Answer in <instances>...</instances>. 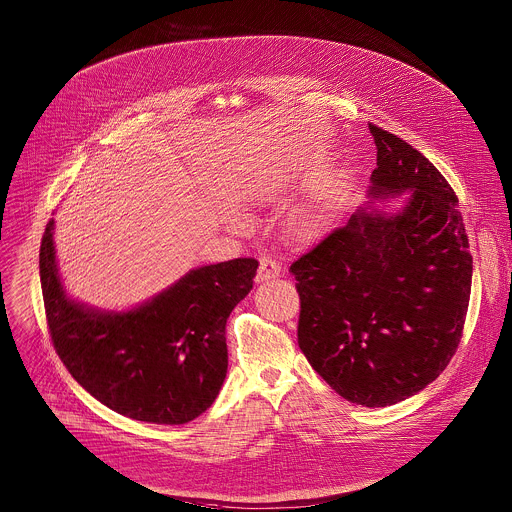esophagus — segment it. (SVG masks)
Returning <instances> with one entry per match:
<instances>
[{"label": "esophagus", "mask_w": 512, "mask_h": 512, "mask_svg": "<svg viewBox=\"0 0 512 512\" xmlns=\"http://www.w3.org/2000/svg\"><path fill=\"white\" fill-rule=\"evenodd\" d=\"M281 273V267L271 259V257H261L259 259V271H257V283H263V281H271L275 277H279Z\"/></svg>", "instance_id": "obj_1"}]
</instances>
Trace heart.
Wrapping results in <instances>:
<instances>
[{"label":"heart","instance_id":"heart-1","mask_svg":"<svg viewBox=\"0 0 512 512\" xmlns=\"http://www.w3.org/2000/svg\"><path fill=\"white\" fill-rule=\"evenodd\" d=\"M320 227H322V217H320V213H316V211H310V213H307V215L299 221V229H301V233H303L305 237L316 235V233L320 231Z\"/></svg>","mask_w":512,"mask_h":512}]
</instances>
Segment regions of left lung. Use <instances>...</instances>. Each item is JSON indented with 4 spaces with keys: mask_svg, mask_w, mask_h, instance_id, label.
Wrapping results in <instances>:
<instances>
[{
    "mask_svg": "<svg viewBox=\"0 0 512 512\" xmlns=\"http://www.w3.org/2000/svg\"><path fill=\"white\" fill-rule=\"evenodd\" d=\"M368 128L378 148L370 196L409 190L408 204L396 213L360 207L289 271L310 366L344 400L386 408L431 384L457 352L473 257L441 172L406 140Z\"/></svg>",
    "mask_w": 512,
    "mask_h": 512,
    "instance_id": "obj_1",
    "label": "left lung"
}]
</instances>
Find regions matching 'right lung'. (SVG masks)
Segmentation results:
<instances>
[{
  "label": "right lung",
  "mask_w": 512,
  "mask_h": 512,
  "mask_svg": "<svg viewBox=\"0 0 512 512\" xmlns=\"http://www.w3.org/2000/svg\"><path fill=\"white\" fill-rule=\"evenodd\" d=\"M53 223L41 239L39 275L51 342L71 376L138 421L180 425L204 413L227 374L225 322L253 289L257 259L200 267L142 307L99 312L65 295Z\"/></svg>",
  "instance_id": "right-lung-1"
}]
</instances>
